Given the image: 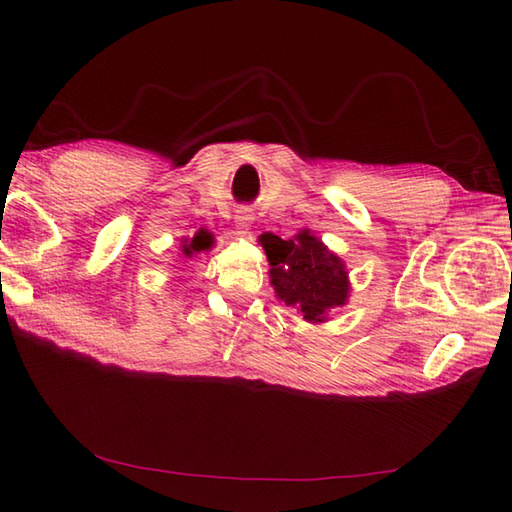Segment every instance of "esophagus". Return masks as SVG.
Here are the masks:
<instances>
[{
	"label": "esophagus",
	"instance_id": "obj_1",
	"mask_svg": "<svg viewBox=\"0 0 512 512\" xmlns=\"http://www.w3.org/2000/svg\"><path fill=\"white\" fill-rule=\"evenodd\" d=\"M235 222L242 228H246L250 222H253V213H250V209H239L235 215Z\"/></svg>",
	"mask_w": 512,
	"mask_h": 512
}]
</instances>
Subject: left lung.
I'll return each instance as SVG.
<instances>
[{
    "label": "left lung",
    "mask_w": 512,
    "mask_h": 512,
    "mask_svg": "<svg viewBox=\"0 0 512 512\" xmlns=\"http://www.w3.org/2000/svg\"><path fill=\"white\" fill-rule=\"evenodd\" d=\"M259 242L266 250L270 284L277 297L297 308L303 319L323 323L330 310L345 306L350 297L345 264L319 237L310 231H301L292 239L266 233Z\"/></svg>",
    "instance_id": "1"
}]
</instances>
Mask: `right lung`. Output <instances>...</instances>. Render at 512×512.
<instances>
[{"mask_svg":"<svg viewBox=\"0 0 512 512\" xmlns=\"http://www.w3.org/2000/svg\"><path fill=\"white\" fill-rule=\"evenodd\" d=\"M211 246H213V235L209 231H204V228H200V231L195 233V237H191V242L182 244V255L193 257L202 253V250H209Z\"/></svg>","mask_w":512,"mask_h":512,"instance_id":"1","label":"right lung"}]
</instances>
